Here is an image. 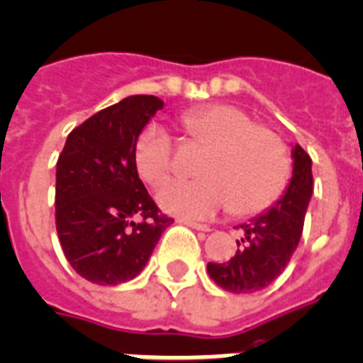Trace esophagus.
Instances as JSON below:
<instances>
[{
  "mask_svg": "<svg viewBox=\"0 0 363 363\" xmlns=\"http://www.w3.org/2000/svg\"><path fill=\"white\" fill-rule=\"evenodd\" d=\"M179 223L187 224V226H191V228L194 230H200V232H211V228H209L208 224H200V223H194V220H187V218H182Z\"/></svg>",
  "mask_w": 363,
  "mask_h": 363,
  "instance_id": "esophagus-1",
  "label": "esophagus"
}]
</instances>
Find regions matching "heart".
<instances>
[{
    "label": "heart",
    "instance_id": "b5f03b06",
    "mask_svg": "<svg viewBox=\"0 0 363 363\" xmlns=\"http://www.w3.org/2000/svg\"><path fill=\"white\" fill-rule=\"evenodd\" d=\"M189 143L206 146L196 179H170L174 169V139L160 124H148L133 146L139 176L157 191L164 211L182 218H209L232 209L256 215L282 196L291 174V160L277 133L228 104L194 107L179 116Z\"/></svg>",
    "mask_w": 363,
    "mask_h": 363
}]
</instances>
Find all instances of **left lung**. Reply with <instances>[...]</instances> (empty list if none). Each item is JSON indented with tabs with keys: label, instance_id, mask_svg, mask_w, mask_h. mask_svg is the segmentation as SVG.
<instances>
[{
	"label": "left lung",
	"instance_id": "obj_1",
	"mask_svg": "<svg viewBox=\"0 0 363 363\" xmlns=\"http://www.w3.org/2000/svg\"><path fill=\"white\" fill-rule=\"evenodd\" d=\"M293 178L286 194L267 213L239 224L238 252L228 262L208 263L209 277L230 293H254L267 287L286 269L304 228L308 203L313 193L310 155L293 148Z\"/></svg>",
	"mask_w": 363,
	"mask_h": 363
}]
</instances>
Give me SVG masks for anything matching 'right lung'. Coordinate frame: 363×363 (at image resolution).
I'll use <instances>...</instances> for the list:
<instances>
[{
	"instance_id": "add662e5",
	"label": "right lung",
	"mask_w": 363,
	"mask_h": 363,
	"mask_svg": "<svg viewBox=\"0 0 363 363\" xmlns=\"http://www.w3.org/2000/svg\"><path fill=\"white\" fill-rule=\"evenodd\" d=\"M163 107L155 96H128L70 131L57 160L55 226L72 269L100 286L143 271L174 218L161 213L139 179L133 146Z\"/></svg>"
}]
</instances>
